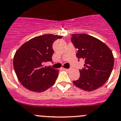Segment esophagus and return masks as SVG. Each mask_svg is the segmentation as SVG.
Segmentation results:
<instances>
[{
    "label": "esophagus",
    "instance_id": "obj_1",
    "mask_svg": "<svg viewBox=\"0 0 121 121\" xmlns=\"http://www.w3.org/2000/svg\"><path fill=\"white\" fill-rule=\"evenodd\" d=\"M64 70H66V71H69L70 69H66V68H64Z\"/></svg>",
    "mask_w": 121,
    "mask_h": 121
}]
</instances>
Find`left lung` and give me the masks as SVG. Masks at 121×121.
Returning <instances> with one entry per match:
<instances>
[{"label":"left lung","instance_id":"8db88e82","mask_svg":"<svg viewBox=\"0 0 121 121\" xmlns=\"http://www.w3.org/2000/svg\"><path fill=\"white\" fill-rule=\"evenodd\" d=\"M71 41L78 49L77 56L84 60V68L74 85L87 92L103 86L111 75L114 56L110 49L102 41L85 34H72Z\"/></svg>","mask_w":121,"mask_h":121}]
</instances>
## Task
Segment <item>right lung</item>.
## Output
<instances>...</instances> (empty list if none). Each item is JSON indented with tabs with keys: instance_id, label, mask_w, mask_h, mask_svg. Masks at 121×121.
<instances>
[{
	"instance_id": "obj_1",
	"label": "right lung",
	"mask_w": 121,
	"mask_h": 121,
	"mask_svg": "<svg viewBox=\"0 0 121 121\" xmlns=\"http://www.w3.org/2000/svg\"><path fill=\"white\" fill-rule=\"evenodd\" d=\"M63 37L45 34L30 39L16 52L13 66L18 81L23 86L34 92H44L54 84L58 70L45 66L52 61L53 43Z\"/></svg>"
}]
</instances>
